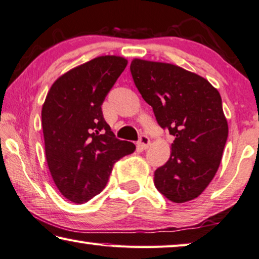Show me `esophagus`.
I'll use <instances>...</instances> for the list:
<instances>
[{"label": "esophagus", "mask_w": 259, "mask_h": 259, "mask_svg": "<svg viewBox=\"0 0 259 259\" xmlns=\"http://www.w3.org/2000/svg\"><path fill=\"white\" fill-rule=\"evenodd\" d=\"M150 146V139L147 135H141L139 140V147H141V149H148V147Z\"/></svg>", "instance_id": "obj_1"}]
</instances>
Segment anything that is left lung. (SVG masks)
<instances>
[{"instance_id": "1", "label": "left lung", "mask_w": 259, "mask_h": 259, "mask_svg": "<svg viewBox=\"0 0 259 259\" xmlns=\"http://www.w3.org/2000/svg\"><path fill=\"white\" fill-rule=\"evenodd\" d=\"M131 73L158 125L176 138L169 159L155 171L156 188L172 202L194 200L213 179L228 137L219 92L168 63L135 58Z\"/></svg>"}]
</instances>
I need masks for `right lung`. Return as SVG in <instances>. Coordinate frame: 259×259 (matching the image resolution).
<instances>
[{
	"mask_svg": "<svg viewBox=\"0 0 259 259\" xmlns=\"http://www.w3.org/2000/svg\"><path fill=\"white\" fill-rule=\"evenodd\" d=\"M127 65L120 56H100L61 75L42 105L45 151L53 180L75 204L104 189L113 164L135 146L114 137L101 105Z\"/></svg>",
	"mask_w": 259,
	"mask_h": 259,
	"instance_id": "right-lung-1",
	"label": "right lung"
}]
</instances>
